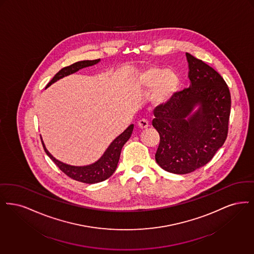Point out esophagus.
I'll return each mask as SVG.
<instances>
[{
    "instance_id": "obj_1",
    "label": "esophagus",
    "mask_w": 254,
    "mask_h": 254,
    "mask_svg": "<svg viewBox=\"0 0 254 254\" xmlns=\"http://www.w3.org/2000/svg\"><path fill=\"white\" fill-rule=\"evenodd\" d=\"M137 125H138V127L140 128V129H146V128H148L149 127V122L147 120H140V121H138L137 122Z\"/></svg>"
}]
</instances>
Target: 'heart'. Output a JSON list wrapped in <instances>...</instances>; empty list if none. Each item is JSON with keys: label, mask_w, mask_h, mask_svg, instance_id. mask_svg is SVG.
<instances>
[{"label": "heart", "mask_w": 254, "mask_h": 254, "mask_svg": "<svg viewBox=\"0 0 254 254\" xmlns=\"http://www.w3.org/2000/svg\"><path fill=\"white\" fill-rule=\"evenodd\" d=\"M139 87L150 89L153 87L151 100L155 105L167 104L179 87V77L173 69L162 67H147L136 77Z\"/></svg>", "instance_id": "heart-1"}]
</instances>
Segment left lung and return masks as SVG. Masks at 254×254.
Masks as SVG:
<instances>
[{
  "label": "left lung",
  "instance_id": "obj_1",
  "mask_svg": "<svg viewBox=\"0 0 254 254\" xmlns=\"http://www.w3.org/2000/svg\"><path fill=\"white\" fill-rule=\"evenodd\" d=\"M186 57L190 87L157 106L153 120L160 136L155 161L177 175L191 173L210 162L227 138L232 104L220 74L195 57L189 53Z\"/></svg>",
  "mask_w": 254,
  "mask_h": 254
}]
</instances>
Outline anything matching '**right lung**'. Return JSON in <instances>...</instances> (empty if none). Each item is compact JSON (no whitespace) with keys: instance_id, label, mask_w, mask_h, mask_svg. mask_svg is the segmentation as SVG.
<instances>
[{"instance_id":"add662e5","label":"right lung","mask_w":254,"mask_h":254,"mask_svg":"<svg viewBox=\"0 0 254 254\" xmlns=\"http://www.w3.org/2000/svg\"><path fill=\"white\" fill-rule=\"evenodd\" d=\"M99 59L98 60H93V61H81L75 63L69 66L64 67L61 69L54 77L50 80V82L47 84L46 87L50 86L52 83L59 80L60 78H63L64 77H66L68 75H71L75 72L78 71L79 69H82L84 67L92 66L96 64L99 63ZM132 129H133V124H131L122 134H120L112 143L110 146L107 148L105 153L99 158V160L93 164L88 166H71L63 163L56 159L53 155H51L45 148L44 141L42 140V143L44 146V151L46 155H48L56 165L59 167V169L64 172L67 177L77 180L82 183L86 184H94V183H99L101 182L109 177L114 174V172L117 169V166L120 160L121 156V152H122L123 145L127 142V140L130 138L132 134Z\"/></svg>"}]
</instances>
